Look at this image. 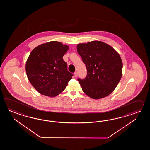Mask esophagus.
<instances>
[{"label":"esophagus","mask_w":150,"mask_h":150,"mask_svg":"<svg viewBox=\"0 0 150 150\" xmlns=\"http://www.w3.org/2000/svg\"><path fill=\"white\" fill-rule=\"evenodd\" d=\"M74 75L75 77H77V76H78V72H75L74 73Z\"/></svg>","instance_id":"34e87169"}]
</instances>
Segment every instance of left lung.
I'll use <instances>...</instances> for the list:
<instances>
[{"label":"left lung","instance_id":"left-lung-1","mask_svg":"<svg viewBox=\"0 0 150 150\" xmlns=\"http://www.w3.org/2000/svg\"><path fill=\"white\" fill-rule=\"evenodd\" d=\"M76 49L87 69L85 79H78L83 92L94 99L109 96L121 79L120 54L110 45L98 41L78 44Z\"/></svg>","mask_w":150,"mask_h":150}]
</instances>
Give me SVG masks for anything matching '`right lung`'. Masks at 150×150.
<instances>
[{"label":"right lung","mask_w":150,"mask_h":150,"mask_svg":"<svg viewBox=\"0 0 150 150\" xmlns=\"http://www.w3.org/2000/svg\"><path fill=\"white\" fill-rule=\"evenodd\" d=\"M69 49L57 41L49 42L34 48L25 64L29 81L42 95L56 96L65 89L74 74L67 71L63 57Z\"/></svg>","instance_id":"add662e5"}]
</instances>
